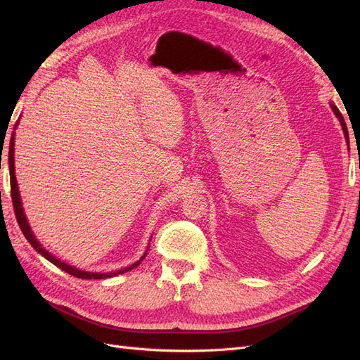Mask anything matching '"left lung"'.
<instances>
[{
	"instance_id": "1",
	"label": "left lung",
	"mask_w": 360,
	"mask_h": 360,
	"mask_svg": "<svg viewBox=\"0 0 360 360\" xmlns=\"http://www.w3.org/2000/svg\"><path fill=\"white\" fill-rule=\"evenodd\" d=\"M330 108H332V111L335 112V115L338 117V120H340V123H341L342 130H344V136H345L347 143H348V130H347V124H345V122H344V117H342V114L340 112V110H338V108H336L333 103H330Z\"/></svg>"
}]
</instances>
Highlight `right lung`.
Segmentation results:
<instances>
[{"label":"right lung","mask_w":360,"mask_h":360,"mask_svg":"<svg viewBox=\"0 0 360 360\" xmlns=\"http://www.w3.org/2000/svg\"><path fill=\"white\" fill-rule=\"evenodd\" d=\"M15 126H18V123H16ZM13 147H15V134L12 135V138H10V147H8L10 191H12V201H13L15 214H16V219H18V224H19L20 231L24 233V236H25V238L28 240V243H30L32 248H34L41 257H45L48 261H51L52 264H56V266H57V267H60L61 270L68 271L69 275L76 276V278H81V279H106V278H112V276H117V275H120V274H124V271H129V270H132L134 267L139 266L141 261H143V259L146 258V255H147V250H148V249L146 250L144 255L141 257V258L136 261V263H134L132 266L124 267V269H122V270H117V271H110V274H94V271H84V270H79V269H75V267H72V266H69V264H66V263H63V261H60L57 257L51 255V254L48 252V250L37 242V238H36V236H34V234H32L31 228H30V225H28V222H27V217H25V214H24L22 202H20L19 191H18V183H16V176H15V158H13V156H15V148H13Z\"/></svg>","instance_id":"add662e5"}]
</instances>
